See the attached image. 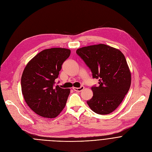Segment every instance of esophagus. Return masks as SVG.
Returning a JSON list of instances; mask_svg holds the SVG:
<instances>
[{"label": "esophagus", "instance_id": "esophagus-1", "mask_svg": "<svg viewBox=\"0 0 152 152\" xmlns=\"http://www.w3.org/2000/svg\"><path fill=\"white\" fill-rule=\"evenodd\" d=\"M83 88H84V87H83V86H81L80 87H79V88H76V87H73V89L74 91H78V92H80V91H82V90H83Z\"/></svg>", "mask_w": 152, "mask_h": 152}]
</instances>
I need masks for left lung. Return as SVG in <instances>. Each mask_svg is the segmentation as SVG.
<instances>
[{
    "mask_svg": "<svg viewBox=\"0 0 152 152\" xmlns=\"http://www.w3.org/2000/svg\"><path fill=\"white\" fill-rule=\"evenodd\" d=\"M77 54L99 79L93 86V97L87 104L94 113L106 115L115 111L124 99L131 84V73L126 58L118 49L103 44L78 49Z\"/></svg>",
    "mask_w": 152,
    "mask_h": 152,
    "instance_id": "obj_1",
    "label": "left lung"
}]
</instances>
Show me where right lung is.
Returning a JSON list of instances; mask_svg holds the SVG:
<instances>
[{
  "label": "right lung",
  "instance_id": "obj_1",
  "mask_svg": "<svg viewBox=\"0 0 152 152\" xmlns=\"http://www.w3.org/2000/svg\"><path fill=\"white\" fill-rule=\"evenodd\" d=\"M71 51L65 48L43 50L26 66L21 79L25 102L38 115L55 118L66 106L70 90L54 86L63 62Z\"/></svg>",
  "mask_w": 152,
  "mask_h": 152
}]
</instances>
